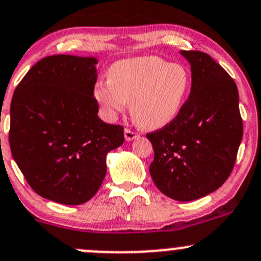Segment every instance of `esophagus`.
<instances>
[{"instance_id":"esophagus-1","label":"esophagus","mask_w":261,"mask_h":261,"mask_svg":"<svg viewBox=\"0 0 261 261\" xmlns=\"http://www.w3.org/2000/svg\"><path fill=\"white\" fill-rule=\"evenodd\" d=\"M138 133H135V131L130 130V128H125V139L127 140V141H131V140L136 139L138 138Z\"/></svg>"}]
</instances>
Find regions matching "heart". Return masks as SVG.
I'll use <instances>...</instances> for the list:
<instances>
[{"mask_svg":"<svg viewBox=\"0 0 261 261\" xmlns=\"http://www.w3.org/2000/svg\"><path fill=\"white\" fill-rule=\"evenodd\" d=\"M109 81H98L94 97L110 120L130 102L131 116L144 128H160L179 115L190 87L185 66L156 56L121 60L108 71Z\"/></svg>","mask_w":261,"mask_h":261,"instance_id":"1","label":"heart"}]
</instances>
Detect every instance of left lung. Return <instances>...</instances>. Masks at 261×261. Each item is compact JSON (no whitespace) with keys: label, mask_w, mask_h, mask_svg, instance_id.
<instances>
[{"label":"left lung","mask_w":261,"mask_h":261,"mask_svg":"<svg viewBox=\"0 0 261 261\" xmlns=\"http://www.w3.org/2000/svg\"><path fill=\"white\" fill-rule=\"evenodd\" d=\"M191 66L190 96L179 115L146 134L153 147L150 174L164 195L191 201L218 190L237 160L243 120L239 92L207 54L181 51Z\"/></svg>","instance_id":"obj_1"}]
</instances>
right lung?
<instances>
[{
  "instance_id": "1",
  "label": "right lung",
  "mask_w": 261,
  "mask_h": 261,
  "mask_svg": "<svg viewBox=\"0 0 261 261\" xmlns=\"http://www.w3.org/2000/svg\"><path fill=\"white\" fill-rule=\"evenodd\" d=\"M97 60L54 55L30 68L11 101L10 147L32 190L80 205L97 193L106 155L125 141L121 125L97 116Z\"/></svg>"
}]
</instances>
